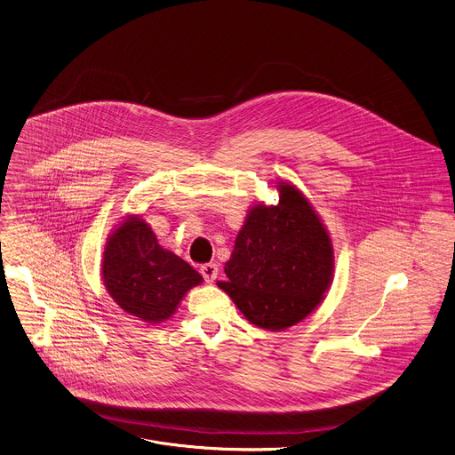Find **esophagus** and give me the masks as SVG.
I'll return each mask as SVG.
<instances>
[{"label":"esophagus","instance_id":"obj_1","mask_svg":"<svg viewBox=\"0 0 455 455\" xmlns=\"http://www.w3.org/2000/svg\"><path fill=\"white\" fill-rule=\"evenodd\" d=\"M218 271H220V267H218L216 262L204 264V266L200 267V273H202V276H204V280H205L207 283H212V282L218 278Z\"/></svg>","mask_w":455,"mask_h":455}]
</instances>
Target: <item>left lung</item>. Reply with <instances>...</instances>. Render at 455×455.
Here are the masks:
<instances>
[{
  "label": "left lung",
  "mask_w": 455,
  "mask_h": 455,
  "mask_svg": "<svg viewBox=\"0 0 455 455\" xmlns=\"http://www.w3.org/2000/svg\"><path fill=\"white\" fill-rule=\"evenodd\" d=\"M276 205H253L239 230L225 282H218L255 326L280 331L310 315L333 280L331 237L307 196L278 182Z\"/></svg>",
  "instance_id": "obj_1"
}]
</instances>
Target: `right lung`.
<instances>
[{
	"mask_svg": "<svg viewBox=\"0 0 455 455\" xmlns=\"http://www.w3.org/2000/svg\"><path fill=\"white\" fill-rule=\"evenodd\" d=\"M102 280L113 301L147 324L170 319L189 289L204 278L186 260L159 246L141 216L129 214L108 237Z\"/></svg>",
	"mask_w": 455,
	"mask_h": 455,
	"instance_id": "1",
	"label": "right lung"
}]
</instances>
